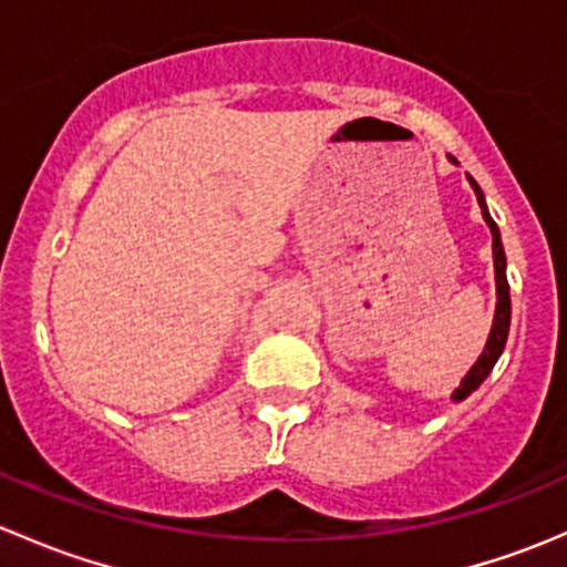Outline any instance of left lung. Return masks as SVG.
<instances>
[{
  "label": "left lung",
  "instance_id": "1",
  "mask_svg": "<svg viewBox=\"0 0 567 567\" xmlns=\"http://www.w3.org/2000/svg\"><path fill=\"white\" fill-rule=\"evenodd\" d=\"M450 162H455L453 156H450ZM468 177V186L474 188V194H477V203L480 208H483V219L485 225H488L491 230V238H494V244H491V249H494V279H496V310H494V323H491V331H488V340H485V348L483 353L477 357V362L468 368V373L463 375L458 390L453 392V400L455 403H461V400H466L468 394L477 390L480 384H483L485 379L491 375V370H494V364L499 362L502 351H505V342H507V331H511V285H507V257H505V247H502V236H499V227H496V221L491 219L488 214V205H485V194L483 188L477 186V181H474L472 175Z\"/></svg>",
  "mask_w": 567,
  "mask_h": 567
}]
</instances>
